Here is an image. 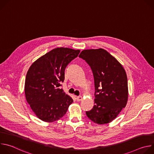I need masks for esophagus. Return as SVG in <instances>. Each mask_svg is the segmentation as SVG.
<instances>
[{
  "label": "esophagus",
  "instance_id": "34e87169",
  "mask_svg": "<svg viewBox=\"0 0 154 154\" xmlns=\"http://www.w3.org/2000/svg\"><path fill=\"white\" fill-rule=\"evenodd\" d=\"M76 100H77V101H80V100H82V97L81 96H77L76 97Z\"/></svg>",
  "mask_w": 154,
  "mask_h": 154
}]
</instances>
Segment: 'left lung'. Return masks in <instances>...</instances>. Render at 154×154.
Here are the masks:
<instances>
[{"label": "left lung", "mask_w": 154, "mask_h": 154, "mask_svg": "<svg viewBox=\"0 0 154 154\" xmlns=\"http://www.w3.org/2000/svg\"><path fill=\"white\" fill-rule=\"evenodd\" d=\"M79 57L90 66L94 81V105L86 114L98 124L109 123L127 102L125 71L117 60L103 49L84 50Z\"/></svg>", "instance_id": "8db88e82"}]
</instances>
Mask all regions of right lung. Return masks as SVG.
Returning a JSON list of instances; mask_svg holds the SVG:
<instances>
[{
	"label": "right lung",
	"instance_id": "add662e5",
	"mask_svg": "<svg viewBox=\"0 0 154 154\" xmlns=\"http://www.w3.org/2000/svg\"><path fill=\"white\" fill-rule=\"evenodd\" d=\"M79 53V50L58 48L31 65L26 75L25 94L41 120L51 122L60 119L72 103L73 99L61 88V83L64 80L66 68Z\"/></svg>",
	"mask_w": 154,
	"mask_h": 154
}]
</instances>
